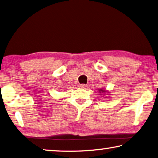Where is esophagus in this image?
Instances as JSON below:
<instances>
[{
  "instance_id": "obj_1",
  "label": "esophagus",
  "mask_w": 158,
  "mask_h": 158,
  "mask_svg": "<svg viewBox=\"0 0 158 158\" xmlns=\"http://www.w3.org/2000/svg\"><path fill=\"white\" fill-rule=\"evenodd\" d=\"M79 87L80 88H85L87 87V85L86 84H80L79 85Z\"/></svg>"
}]
</instances>
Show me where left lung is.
<instances>
[{
    "mask_svg": "<svg viewBox=\"0 0 158 158\" xmlns=\"http://www.w3.org/2000/svg\"><path fill=\"white\" fill-rule=\"evenodd\" d=\"M101 91L104 92V90H103V89H100V90H99V92H101Z\"/></svg>",
    "mask_w": 158,
    "mask_h": 158,
    "instance_id": "obj_1",
    "label": "left lung"
}]
</instances>
